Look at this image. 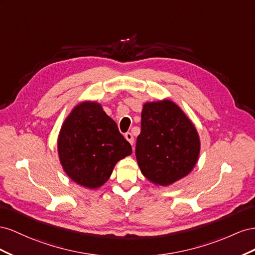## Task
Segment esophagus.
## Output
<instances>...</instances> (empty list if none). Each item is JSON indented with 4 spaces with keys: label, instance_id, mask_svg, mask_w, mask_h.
Listing matches in <instances>:
<instances>
[{
    "label": "esophagus",
    "instance_id": "1",
    "mask_svg": "<svg viewBox=\"0 0 255 255\" xmlns=\"http://www.w3.org/2000/svg\"><path fill=\"white\" fill-rule=\"evenodd\" d=\"M125 139L131 144V145H133V143H134V139H133V135L130 133V132H127V133H125Z\"/></svg>",
    "mask_w": 255,
    "mask_h": 255
}]
</instances>
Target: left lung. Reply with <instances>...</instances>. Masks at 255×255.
Listing matches in <instances>:
<instances>
[{
    "label": "left lung",
    "mask_w": 255,
    "mask_h": 255,
    "mask_svg": "<svg viewBox=\"0 0 255 255\" xmlns=\"http://www.w3.org/2000/svg\"><path fill=\"white\" fill-rule=\"evenodd\" d=\"M201 141L194 124L174 101H147L141 114L135 157L147 180L169 186L191 173L200 156Z\"/></svg>",
    "instance_id": "8db88e82"
}]
</instances>
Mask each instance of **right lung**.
<instances>
[{
  "label": "right lung",
  "instance_id": "add662e5",
  "mask_svg": "<svg viewBox=\"0 0 255 255\" xmlns=\"http://www.w3.org/2000/svg\"><path fill=\"white\" fill-rule=\"evenodd\" d=\"M57 154L72 181L97 189L110 178L120 160L132 154V148L103 106L85 100L65 119L57 136Z\"/></svg>",
  "mask_w": 255,
  "mask_h": 255
}]
</instances>
